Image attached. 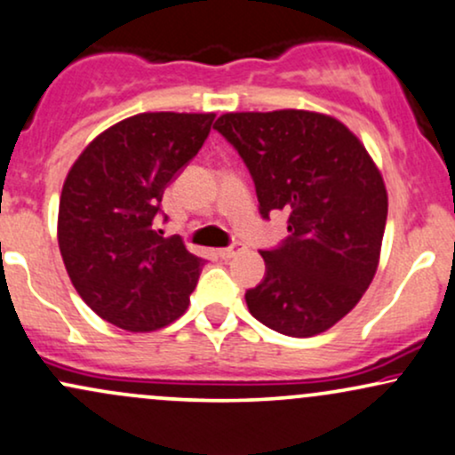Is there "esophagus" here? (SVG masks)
<instances>
[{
    "label": "esophagus",
    "instance_id": "34e87169",
    "mask_svg": "<svg viewBox=\"0 0 455 455\" xmlns=\"http://www.w3.org/2000/svg\"><path fill=\"white\" fill-rule=\"evenodd\" d=\"M242 250H245L243 243H231V245H228V248H220V250H218V257L224 259V260H228V259H233L235 254L242 252Z\"/></svg>",
    "mask_w": 455,
    "mask_h": 455
}]
</instances>
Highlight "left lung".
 <instances>
[{
	"label": "left lung",
	"instance_id": "obj_1",
	"mask_svg": "<svg viewBox=\"0 0 455 455\" xmlns=\"http://www.w3.org/2000/svg\"><path fill=\"white\" fill-rule=\"evenodd\" d=\"M252 175L259 212H289V237L260 250L265 278L245 291L250 315L310 338L357 306L379 267L387 222L383 177L359 139L323 113H224L213 124Z\"/></svg>",
	"mask_w": 455,
	"mask_h": 455
}]
</instances>
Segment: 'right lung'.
Here are the masks:
<instances>
[{
    "label": "right lung",
    "instance_id": "obj_1",
    "mask_svg": "<svg viewBox=\"0 0 455 455\" xmlns=\"http://www.w3.org/2000/svg\"><path fill=\"white\" fill-rule=\"evenodd\" d=\"M213 113H140L83 149L64 181L57 242L81 299L128 331H154L186 312L205 260L156 218L164 188L198 154ZM166 220V218H164Z\"/></svg>",
    "mask_w": 455,
    "mask_h": 455
}]
</instances>
